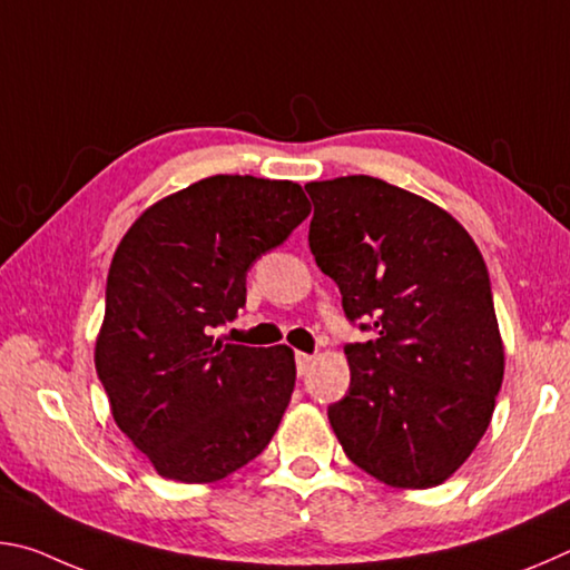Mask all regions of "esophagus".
<instances>
[{
	"instance_id": "esophagus-1",
	"label": "esophagus",
	"mask_w": 570,
	"mask_h": 570,
	"mask_svg": "<svg viewBox=\"0 0 570 570\" xmlns=\"http://www.w3.org/2000/svg\"><path fill=\"white\" fill-rule=\"evenodd\" d=\"M312 364H314V356L312 354L296 352V372L298 374H306L308 370H312Z\"/></svg>"
}]
</instances>
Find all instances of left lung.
Listing matches in <instances>:
<instances>
[{
  "label": "left lung",
  "mask_w": 570,
  "mask_h": 570,
  "mask_svg": "<svg viewBox=\"0 0 570 570\" xmlns=\"http://www.w3.org/2000/svg\"><path fill=\"white\" fill-rule=\"evenodd\" d=\"M308 248L350 322V392L330 422L356 468L392 488H435L485 435L503 384L490 276L448 210L372 176L306 183Z\"/></svg>",
  "instance_id": "left-lung-1"
}]
</instances>
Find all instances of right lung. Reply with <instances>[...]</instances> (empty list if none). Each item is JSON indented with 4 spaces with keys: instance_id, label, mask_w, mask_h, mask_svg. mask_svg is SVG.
Segmentation results:
<instances>
[{
    "instance_id": "add662e5",
    "label": "right lung",
    "mask_w": 570,
    "mask_h": 570,
    "mask_svg": "<svg viewBox=\"0 0 570 570\" xmlns=\"http://www.w3.org/2000/svg\"><path fill=\"white\" fill-rule=\"evenodd\" d=\"M308 210L298 183L210 176L153 204L122 236L95 366L115 424L158 475L224 480L272 442L294 392V352L210 332L246 304L256 258Z\"/></svg>"
}]
</instances>
